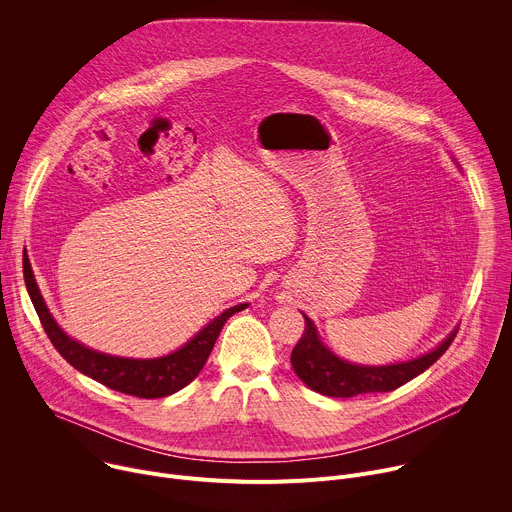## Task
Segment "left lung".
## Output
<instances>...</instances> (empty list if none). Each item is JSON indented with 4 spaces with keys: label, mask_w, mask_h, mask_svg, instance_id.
<instances>
[{
    "label": "left lung",
    "mask_w": 512,
    "mask_h": 512,
    "mask_svg": "<svg viewBox=\"0 0 512 512\" xmlns=\"http://www.w3.org/2000/svg\"><path fill=\"white\" fill-rule=\"evenodd\" d=\"M306 328L300 342L291 350V367L294 373L316 393L328 397H356L364 393L395 391L407 381L415 379L440 358L454 342L458 330H454L440 346L409 362L389 364V367H358L340 360L318 338L316 326L304 316Z\"/></svg>",
    "instance_id": "obj_1"
}]
</instances>
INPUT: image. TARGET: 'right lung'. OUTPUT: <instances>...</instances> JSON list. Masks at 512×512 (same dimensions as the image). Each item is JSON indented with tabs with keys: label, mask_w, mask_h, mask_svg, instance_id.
<instances>
[{
	"label": "right lung",
	"mask_w": 512,
	"mask_h": 512,
	"mask_svg": "<svg viewBox=\"0 0 512 512\" xmlns=\"http://www.w3.org/2000/svg\"><path fill=\"white\" fill-rule=\"evenodd\" d=\"M26 287L46 336L50 338L52 346L60 352V356L66 362H70L77 371L95 379L97 383L139 399L168 397L184 389L186 385H190L202 371L204 362L210 356L214 342L218 334H221L225 322L233 314L247 308V304H241L225 310L208 326H204L188 344H184L180 350L168 356L152 358V360H137V358L103 354L79 344L77 340L68 338L50 316L30 267L26 269Z\"/></svg>",
	"instance_id": "1"
}]
</instances>
